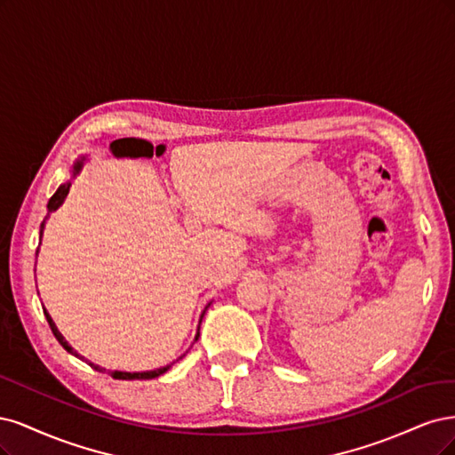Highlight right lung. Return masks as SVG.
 I'll list each match as a JSON object with an SVG mask.
<instances>
[{"label": "right lung", "mask_w": 455, "mask_h": 455, "mask_svg": "<svg viewBox=\"0 0 455 455\" xmlns=\"http://www.w3.org/2000/svg\"><path fill=\"white\" fill-rule=\"evenodd\" d=\"M73 170H76V173L81 170V163H77L76 166H73ZM69 185L71 183H64V185H60L58 187V190L56 193L51 196V200H49V204H47V212L49 213H52V212H56L58 208L62 206V202L66 200V196H68V193H69ZM43 228H45V221L41 223V230H39V240H41V236H43ZM41 243V242H39ZM37 255V253H36ZM45 312V317H47V321H49V325H51V331H52V334L56 336V340L60 342L69 354H73V347L64 340V336L58 332V329H56V325H54V321L51 319V315H49V312L47 310H43ZM204 317V315H202ZM200 323H202V319H200ZM198 334H200V327H198ZM198 334H196V340H198ZM77 355V354H76ZM91 366H94L92 363H91ZM96 371H101L104 372L106 369H100V366H94ZM170 369V364L168 366H163V369H156V371H151V372H119V371H115V372H109L113 378H116V379H151V378H156V376H160V374H164L166 371Z\"/></svg>", "instance_id": "add662e5"}]
</instances>
